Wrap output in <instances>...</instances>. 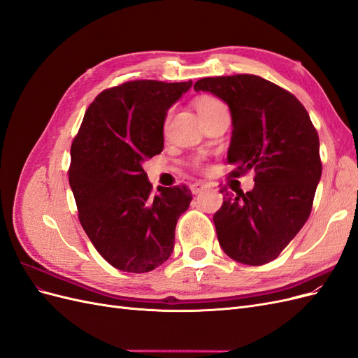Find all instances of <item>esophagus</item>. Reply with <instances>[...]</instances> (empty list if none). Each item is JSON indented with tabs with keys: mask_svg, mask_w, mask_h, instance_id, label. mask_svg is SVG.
Returning <instances> with one entry per match:
<instances>
[{
	"mask_svg": "<svg viewBox=\"0 0 358 358\" xmlns=\"http://www.w3.org/2000/svg\"><path fill=\"white\" fill-rule=\"evenodd\" d=\"M206 188H208V183L201 182V180H197V182H194L192 185H191V192L192 194H199V192H201Z\"/></svg>",
	"mask_w": 358,
	"mask_h": 358,
	"instance_id": "34e87169",
	"label": "esophagus"
}]
</instances>
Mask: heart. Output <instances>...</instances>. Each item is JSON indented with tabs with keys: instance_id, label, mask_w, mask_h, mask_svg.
<instances>
[{
	"instance_id": "b5f03b06",
	"label": "heart",
	"mask_w": 358,
	"mask_h": 358,
	"mask_svg": "<svg viewBox=\"0 0 358 358\" xmlns=\"http://www.w3.org/2000/svg\"><path fill=\"white\" fill-rule=\"evenodd\" d=\"M220 103H221V101L213 99V96H201V99H199L197 103H196L197 112H199V115H200V113H203V112H206V110L212 109L213 106H218Z\"/></svg>"
}]
</instances>
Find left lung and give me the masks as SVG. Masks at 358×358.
Instances as JSON below:
<instances>
[{"label": "left lung", "mask_w": 358, "mask_h": 358, "mask_svg": "<svg viewBox=\"0 0 358 358\" xmlns=\"http://www.w3.org/2000/svg\"><path fill=\"white\" fill-rule=\"evenodd\" d=\"M229 104L233 178L255 171L252 191L225 192L213 215L218 242L236 262L262 266L284 251L308 221L321 179L320 138L309 113L291 92L254 74L196 82Z\"/></svg>", "instance_id": "obj_1"}]
</instances>
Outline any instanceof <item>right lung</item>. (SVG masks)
Returning a JSON list of instances; mask_svg holds the SVG:
<instances>
[{
  "label": "right lung",
  "mask_w": 358,
  "mask_h": 358,
  "mask_svg": "<svg viewBox=\"0 0 358 358\" xmlns=\"http://www.w3.org/2000/svg\"><path fill=\"white\" fill-rule=\"evenodd\" d=\"M192 82L131 80L96 95L71 143L70 187L79 221L115 268L145 273L166 263L179 216L192 200L187 185L152 194L142 162L161 154L167 110Z\"/></svg>",
  "instance_id": "1"
}]
</instances>
